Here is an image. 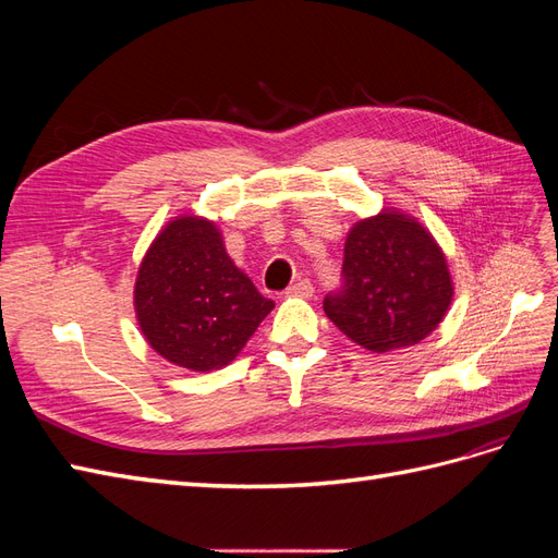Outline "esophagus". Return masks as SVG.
Masks as SVG:
<instances>
[{
	"label": "esophagus",
	"mask_w": 558,
	"mask_h": 558,
	"mask_svg": "<svg viewBox=\"0 0 558 558\" xmlns=\"http://www.w3.org/2000/svg\"><path fill=\"white\" fill-rule=\"evenodd\" d=\"M283 295L286 298H312L314 295V286H312L310 279H300L298 283L289 286Z\"/></svg>",
	"instance_id": "obj_1"
}]
</instances>
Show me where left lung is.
Wrapping results in <instances>:
<instances>
[{
	"mask_svg": "<svg viewBox=\"0 0 558 558\" xmlns=\"http://www.w3.org/2000/svg\"><path fill=\"white\" fill-rule=\"evenodd\" d=\"M344 286L324 312L351 342L386 353L428 337L453 300L442 246L414 216L386 207L353 223L344 242Z\"/></svg>",
	"mask_w": 558,
	"mask_h": 558,
	"instance_id": "left-lung-1",
	"label": "left lung"
}]
</instances>
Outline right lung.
<instances>
[{"mask_svg":"<svg viewBox=\"0 0 558 558\" xmlns=\"http://www.w3.org/2000/svg\"><path fill=\"white\" fill-rule=\"evenodd\" d=\"M275 302L228 256L209 218L177 216L150 242L134 281V314L150 349L193 373L238 359Z\"/></svg>","mask_w":558,"mask_h":558,"instance_id":"right-lung-1","label":"right lung"}]
</instances>
